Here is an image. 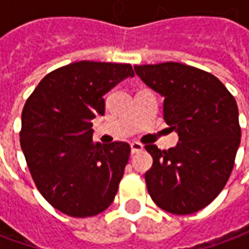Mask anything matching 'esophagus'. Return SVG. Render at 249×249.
<instances>
[{
  "mask_svg": "<svg viewBox=\"0 0 249 249\" xmlns=\"http://www.w3.org/2000/svg\"><path fill=\"white\" fill-rule=\"evenodd\" d=\"M144 149V146L141 145L140 142H130V151H132V153L135 155V153H137V152H141Z\"/></svg>",
  "mask_w": 249,
  "mask_h": 249,
  "instance_id": "1",
  "label": "esophagus"
}]
</instances>
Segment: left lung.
Segmentation results:
<instances>
[{"mask_svg": "<svg viewBox=\"0 0 249 249\" xmlns=\"http://www.w3.org/2000/svg\"><path fill=\"white\" fill-rule=\"evenodd\" d=\"M135 71L164 97V120L178 135L168 151L145 146L153 157L148 192L167 212H197L217 197L233 169L241 137L235 97L213 74L180 62L136 65Z\"/></svg>", "mask_w": 249, "mask_h": 249, "instance_id": "left-lung-1", "label": "left lung"}]
</instances>
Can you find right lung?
I'll return each instance as SVG.
<instances>
[{"mask_svg": "<svg viewBox=\"0 0 249 249\" xmlns=\"http://www.w3.org/2000/svg\"><path fill=\"white\" fill-rule=\"evenodd\" d=\"M129 64L78 61L46 74L25 103L19 142L36 187L71 217L101 213L113 203L130 146L93 142L92 120L105 113L104 94Z\"/></svg>", "mask_w": 249, "mask_h": 249, "instance_id": "right-lung-1", "label": "right lung"}]
</instances>
